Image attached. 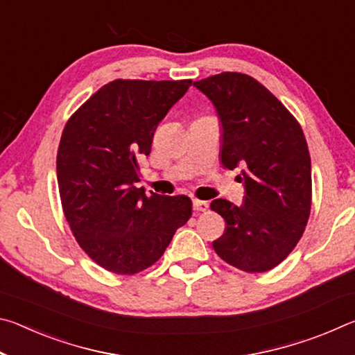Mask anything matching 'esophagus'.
I'll list each match as a JSON object with an SVG mask.
<instances>
[{
    "label": "esophagus",
    "instance_id": "obj_1",
    "mask_svg": "<svg viewBox=\"0 0 355 355\" xmlns=\"http://www.w3.org/2000/svg\"><path fill=\"white\" fill-rule=\"evenodd\" d=\"M192 207H194L196 211H207V209H208V202L194 199V200H192Z\"/></svg>",
    "mask_w": 355,
    "mask_h": 355
}]
</instances>
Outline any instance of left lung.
I'll list each match as a JSON object with an SVG mask.
<instances>
[{
    "instance_id": "left-lung-1",
    "label": "left lung",
    "mask_w": 355,
    "mask_h": 355,
    "mask_svg": "<svg viewBox=\"0 0 355 355\" xmlns=\"http://www.w3.org/2000/svg\"><path fill=\"white\" fill-rule=\"evenodd\" d=\"M194 86L211 100L222 125L220 163L243 167V205L225 199L211 209L225 220L213 241L222 260L245 272H266L296 248L311 208V164L304 131L263 84L238 71Z\"/></svg>"
}]
</instances>
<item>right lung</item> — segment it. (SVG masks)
I'll list each match as a JSON object with an SVG mask.
<instances>
[{
    "instance_id": "add662e5",
    "label": "right lung",
    "mask_w": 355,
    "mask_h": 355,
    "mask_svg": "<svg viewBox=\"0 0 355 355\" xmlns=\"http://www.w3.org/2000/svg\"><path fill=\"white\" fill-rule=\"evenodd\" d=\"M192 84L116 80L69 119L58 148L62 209L80 248L106 271L133 275L164 254L192 214L186 196L146 194L137 159Z\"/></svg>"
}]
</instances>
